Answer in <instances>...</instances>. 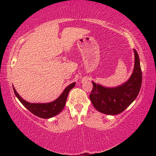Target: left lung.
<instances>
[{
  "mask_svg": "<svg viewBox=\"0 0 156 156\" xmlns=\"http://www.w3.org/2000/svg\"><path fill=\"white\" fill-rule=\"evenodd\" d=\"M133 72L129 80L116 87H105L93 83L89 95L92 104L100 113L107 115L119 114L126 109L136 98L142 84V71L138 54L135 49Z\"/></svg>",
  "mask_w": 156,
  "mask_h": 156,
  "instance_id": "obj_1",
  "label": "left lung"
}]
</instances>
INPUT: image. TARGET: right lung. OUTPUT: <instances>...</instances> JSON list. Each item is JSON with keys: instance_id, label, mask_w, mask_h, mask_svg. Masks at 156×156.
Segmentation results:
<instances>
[{"instance_id": "obj_1", "label": "right lung", "mask_w": 156, "mask_h": 156, "mask_svg": "<svg viewBox=\"0 0 156 156\" xmlns=\"http://www.w3.org/2000/svg\"><path fill=\"white\" fill-rule=\"evenodd\" d=\"M75 84L76 83L69 84L65 89L61 95L56 100L51 102H48V103H30V102L25 101L19 96L14 87H13V89H14L16 96L30 112L38 117L48 119V118L59 114L62 112L63 108L65 106L69 92L73 87H74Z\"/></svg>"}]
</instances>
